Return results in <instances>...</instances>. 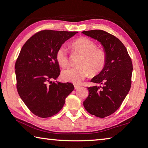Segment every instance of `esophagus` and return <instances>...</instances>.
Instances as JSON below:
<instances>
[{"instance_id":"esophagus-1","label":"esophagus","mask_w":148,"mask_h":148,"mask_svg":"<svg viewBox=\"0 0 148 148\" xmlns=\"http://www.w3.org/2000/svg\"><path fill=\"white\" fill-rule=\"evenodd\" d=\"M74 89H78L79 87H80V86H79V85H77V84H74Z\"/></svg>"}]
</instances>
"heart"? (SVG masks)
Segmentation results:
<instances>
[{
  "label": "heart",
  "mask_w": 148,
  "mask_h": 148,
  "mask_svg": "<svg viewBox=\"0 0 148 148\" xmlns=\"http://www.w3.org/2000/svg\"><path fill=\"white\" fill-rule=\"evenodd\" d=\"M75 53L82 55L78 61V66L69 67L62 71V79L65 82L79 84L89 73L91 75L99 74L104 69L106 62V54L103 49L97 48L93 41L82 37L72 44ZM56 60L60 66H66L69 63L68 50L64 46H60L56 51Z\"/></svg>",
  "instance_id": "heart-1"
}]
</instances>
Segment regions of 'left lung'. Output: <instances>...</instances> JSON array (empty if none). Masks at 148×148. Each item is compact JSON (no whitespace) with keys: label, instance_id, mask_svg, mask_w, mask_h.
<instances>
[{"label":"left lung","instance_id":"8db88e82","mask_svg":"<svg viewBox=\"0 0 148 148\" xmlns=\"http://www.w3.org/2000/svg\"><path fill=\"white\" fill-rule=\"evenodd\" d=\"M82 33L101 42L106 54L104 69L91 82L99 86L89 87L84 106L89 114L98 117L109 116L121 106L131 87L132 63L123 44L102 30Z\"/></svg>","mask_w":148,"mask_h":148}]
</instances>
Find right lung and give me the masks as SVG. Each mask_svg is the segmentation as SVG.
<instances>
[{"label": "right lung", "mask_w": 148, "mask_h": 148, "mask_svg": "<svg viewBox=\"0 0 148 148\" xmlns=\"http://www.w3.org/2000/svg\"><path fill=\"white\" fill-rule=\"evenodd\" d=\"M77 32L43 30L22 47L15 64L16 87L27 108L35 116L46 118L62 109L73 91L71 83L52 82L60 74L56 51Z\"/></svg>", "instance_id": "obj_1"}]
</instances>
